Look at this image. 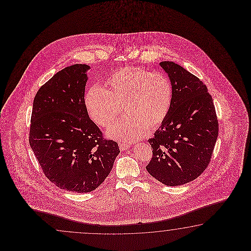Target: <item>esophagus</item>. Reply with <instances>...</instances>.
I'll use <instances>...</instances> for the list:
<instances>
[{
  "label": "esophagus",
  "instance_id": "obj_1",
  "mask_svg": "<svg viewBox=\"0 0 251 251\" xmlns=\"http://www.w3.org/2000/svg\"><path fill=\"white\" fill-rule=\"evenodd\" d=\"M130 148V144H119V149L121 151H126V150Z\"/></svg>",
  "mask_w": 251,
  "mask_h": 251
}]
</instances>
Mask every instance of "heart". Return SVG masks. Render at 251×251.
I'll list each match as a JSON object with an SVG mask.
<instances>
[{"label":"heart","instance_id":"b5f03b06","mask_svg":"<svg viewBox=\"0 0 251 251\" xmlns=\"http://www.w3.org/2000/svg\"><path fill=\"white\" fill-rule=\"evenodd\" d=\"M172 102V85L161 73L126 66L109 75L105 90L92 86L85 95L87 110L92 120L108 128L118 119L123 107L127 117L108 131L111 138L133 142L142 138L147 128L164 122Z\"/></svg>","mask_w":251,"mask_h":251}]
</instances>
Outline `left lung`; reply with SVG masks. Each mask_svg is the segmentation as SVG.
Wrapping results in <instances>:
<instances>
[{"label": "left lung", "mask_w": 251, "mask_h": 251, "mask_svg": "<svg viewBox=\"0 0 251 251\" xmlns=\"http://www.w3.org/2000/svg\"><path fill=\"white\" fill-rule=\"evenodd\" d=\"M160 65L171 80L172 102L164 122L148 140L153 151L146 170L158 181L176 187L206 169L218 136V120L202 80L173 62Z\"/></svg>", "instance_id": "1"}]
</instances>
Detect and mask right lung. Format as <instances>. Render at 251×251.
Here are the masks:
<instances>
[{"label": "right lung", "instance_id": "add662e5", "mask_svg": "<svg viewBox=\"0 0 251 251\" xmlns=\"http://www.w3.org/2000/svg\"><path fill=\"white\" fill-rule=\"evenodd\" d=\"M90 69L77 64L59 71L33 101L30 147L48 179L71 192L95 190L120 152L88 115L84 93Z\"/></svg>", "mask_w": 251, "mask_h": 251}]
</instances>
